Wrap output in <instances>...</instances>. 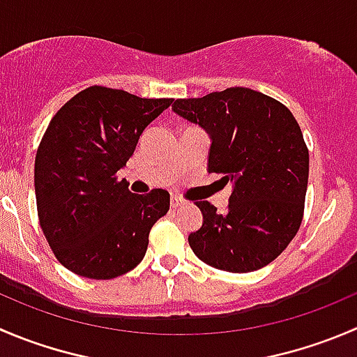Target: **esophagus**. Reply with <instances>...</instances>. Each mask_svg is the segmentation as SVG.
Masks as SVG:
<instances>
[{
    "label": "esophagus",
    "mask_w": 357,
    "mask_h": 357,
    "mask_svg": "<svg viewBox=\"0 0 357 357\" xmlns=\"http://www.w3.org/2000/svg\"><path fill=\"white\" fill-rule=\"evenodd\" d=\"M183 204V200L179 199V197H176V195H172L171 197V207L172 209H176V207H179Z\"/></svg>",
    "instance_id": "obj_1"
}]
</instances>
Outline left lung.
I'll return each mask as SVG.
<instances>
[{"label": "left lung", "instance_id": "8db88e82", "mask_svg": "<svg viewBox=\"0 0 357 357\" xmlns=\"http://www.w3.org/2000/svg\"><path fill=\"white\" fill-rule=\"evenodd\" d=\"M172 112L209 134L207 171L231 183L225 214L195 202L204 218L188 235L197 258L234 274L274 261L298 231L309 183V150L295 116L244 86L176 99Z\"/></svg>", "mask_w": 357, "mask_h": 357}]
</instances>
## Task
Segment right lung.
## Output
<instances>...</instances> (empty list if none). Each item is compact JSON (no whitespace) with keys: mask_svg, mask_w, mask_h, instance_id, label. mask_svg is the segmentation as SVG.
<instances>
[{"mask_svg":"<svg viewBox=\"0 0 357 357\" xmlns=\"http://www.w3.org/2000/svg\"><path fill=\"white\" fill-rule=\"evenodd\" d=\"M171 102L96 85L52 119L36 151L34 192L41 230L68 271L113 279L144 258L151 227L169 211V193L136 195L116 172Z\"/></svg>","mask_w":357,"mask_h":357,"instance_id":"right-lung-1","label":"right lung"}]
</instances>
